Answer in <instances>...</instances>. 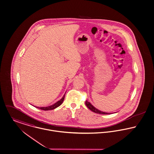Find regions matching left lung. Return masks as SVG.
Instances as JSON below:
<instances>
[{"label":"left lung","instance_id":"left-lung-1","mask_svg":"<svg viewBox=\"0 0 154 154\" xmlns=\"http://www.w3.org/2000/svg\"><path fill=\"white\" fill-rule=\"evenodd\" d=\"M85 105L86 106H87L90 110H91L92 111H93L94 112L97 113V114H109L111 113H108V112H103L101 111L100 110H98V109H97L96 108H95L94 106H93L90 102H88V101H85Z\"/></svg>","mask_w":154,"mask_h":154}]
</instances>
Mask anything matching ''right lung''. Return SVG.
<instances>
[{
  "label": "right lung",
  "mask_w": 154,
  "mask_h": 154,
  "mask_svg": "<svg viewBox=\"0 0 154 154\" xmlns=\"http://www.w3.org/2000/svg\"><path fill=\"white\" fill-rule=\"evenodd\" d=\"M64 97H65V94L63 95V98L60 100L59 101H58L57 103H56L55 104L50 106H46V107H38V106H35L36 108H39L40 109H42V110H45V111H48V110H51V109H55L56 108L60 106L63 102L64 101Z\"/></svg>",
  "instance_id": "add662e5"
}]
</instances>
